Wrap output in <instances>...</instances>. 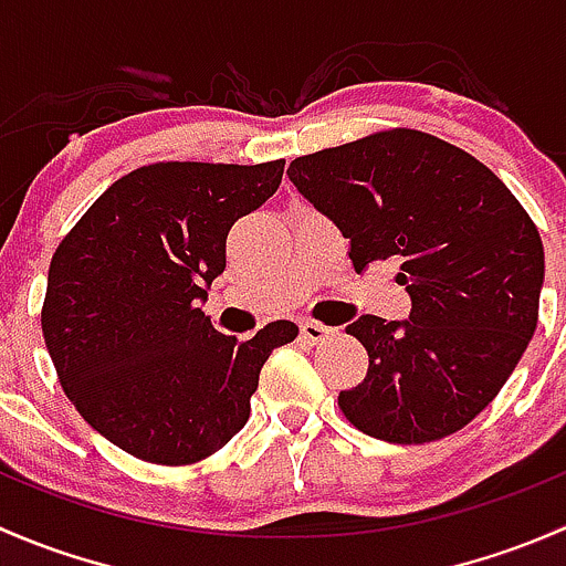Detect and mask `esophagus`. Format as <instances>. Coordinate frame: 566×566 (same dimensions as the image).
<instances>
[{
  "instance_id": "34e87169",
  "label": "esophagus",
  "mask_w": 566,
  "mask_h": 566,
  "mask_svg": "<svg viewBox=\"0 0 566 566\" xmlns=\"http://www.w3.org/2000/svg\"><path fill=\"white\" fill-rule=\"evenodd\" d=\"M301 336H304L306 342H312V345H319V342L334 336V328H331V325L317 323V319H301Z\"/></svg>"
}]
</instances>
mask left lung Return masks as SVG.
<instances>
[{
  "instance_id": "1",
  "label": "left lung",
  "mask_w": 566,
  "mask_h": 566,
  "mask_svg": "<svg viewBox=\"0 0 566 566\" xmlns=\"http://www.w3.org/2000/svg\"><path fill=\"white\" fill-rule=\"evenodd\" d=\"M293 186L350 241L356 271L399 262L408 319L347 325L367 378L339 391L356 430L430 443L462 430L517 367L539 317L545 251L531 216L482 161L413 128L301 156Z\"/></svg>"
}]
</instances>
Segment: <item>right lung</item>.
Listing matches in <instances>:
<instances>
[{"label": "right lung", "instance_id": "right-lung-1", "mask_svg": "<svg viewBox=\"0 0 566 566\" xmlns=\"http://www.w3.org/2000/svg\"><path fill=\"white\" fill-rule=\"evenodd\" d=\"M284 158L161 161L123 175L51 256L43 339L56 378L93 430L156 465H191L249 421L276 319L247 342L197 306L227 265V232L282 182Z\"/></svg>", "mask_w": 566, "mask_h": 566}]
</instances>
